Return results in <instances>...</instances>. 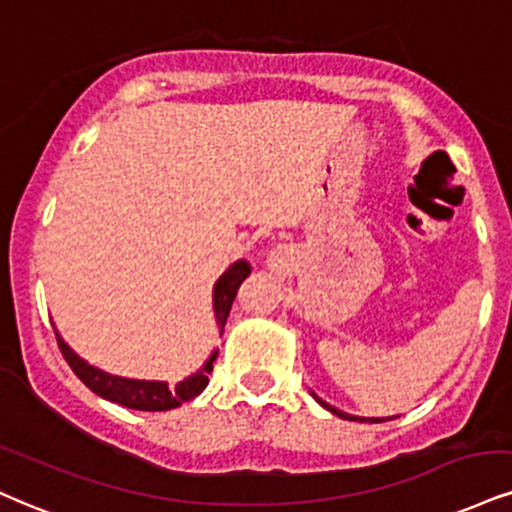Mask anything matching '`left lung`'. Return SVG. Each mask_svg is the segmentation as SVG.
I'll return each mask as SVG.
<instances>
[{
  "instance_id": "1",
  "label": "left lung",
  "mask_w": 512,
  "mask_h": 512,
  "mask_svg": "<svg viewBox=\"0 0 512 512\" xmlns=\"http://www.w3.org/2000/svg\"><path fill=\"white\" fill-rule=\"evenodd\" d=\"M312 396H315V393H312ZM317 398V403L322 405V408H326L329 412H334V415H338V417H343V420H350V422H386V420H393V417H355V415H348V412H343V410H338V408H334V405H329V403H324L322 398L319 396H315Z\"/></svg>"
}]
</instances>
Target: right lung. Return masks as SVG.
I'll return each mask as SVG.
<instances>
[{
    "label": "right lung",
    "instance_id": "obj_1",
    "mask_svg": "<svg viewBox=\"0 0 512 512\" xmlns=\"http://www.w3.org/2000/svg\"><path fill=\"white\" fill-rule=\"evenodd\" d=\"M248 276H250V264L245 260H238L219 276L217 283H214L212 305H214V319H217L219 334H224V324L226 319H229L231 305L233 300H236L240 283L248 279ZM54 334H57V343H59L61 355H64V360L69 362V367L76 372V377L83 381L92 393H97V396L104 400H112V403H119L123 408L147 410V412H162V410L178 408V405L188 403V400L200 396V393L205 391V386L209 384L207 377L212 374V365L219 353V350H212V355L207 357L205 365L197 369L195 374H190V377L178 381L176 386H169L166 381H157V379L116 377V374L104 372L100 367L88 365L76 350H71L69 343L59 336L57 329H54Z\"/></svg>",
    "mask_w": 512,
    "mask_h": 512
}]
</instances>
